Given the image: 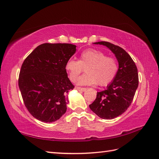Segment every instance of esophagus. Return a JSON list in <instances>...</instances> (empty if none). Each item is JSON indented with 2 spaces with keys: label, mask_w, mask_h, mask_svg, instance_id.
Wrapping results in <instances>:
<instances>
[{
  "label": "esophagus",
  "mask_w": 159,
  "mask_h": 159,
  "mask_svg": "<svg viewBox=\"0 0 159 159\" xmlns=\"http://www.w3.org/2000/svg\"><path fill=\"white\" fill-rule=\"evenodd\" d=\"M75 89L77 90H80V91H82V92H84L86 90V89H85V88H80V87H77V86L75 87Z\"/></svg>",
  "instance_id": "esophagus-1"
}]
</instances>
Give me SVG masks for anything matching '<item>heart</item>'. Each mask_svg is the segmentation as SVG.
Wrapping results in <instances>:
<instances>
[{
  "label": "heart",
  "instance_id": "b5f03b06",
  "mask_svg": "<svg viewBox=\"0 0 159 159\" xmlns=\"http://www.w3.org/2000/svg\"><path fill=\"white\" fill-rule=\"evenodd\" d=\"M118 68L115 58L107 57L104 53L93 49L83 52L79 61L70 58L65 64V69L72 82H75L85 69L86 74L77 80V84L84 86L97 84L99 86H107L115 79Z\"/></svg>",
  "mask_w": 159,
  "mask_h": 159
}]
</instances>
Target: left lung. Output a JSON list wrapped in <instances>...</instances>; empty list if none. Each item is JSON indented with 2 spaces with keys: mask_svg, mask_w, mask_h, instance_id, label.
Wrapping results in <instances>:
<instances>
[{
  "mask_svg": "<svg viewBox=\"0 0 159 159\" xmlns=\"http://www.w3.org/2000/svg\"><path fill=\"white\" fill-rule=\"evenodd\" d=\"M94 44L108 48L118 62V72L107 89L98 92L97 98L89 105L90 109L98 117L113 119L122 114L131 104L139 84L137 69L133 59L120 47L106 41Z\"/></svg>",
  "mask_w": 159,
  "mask_h": 159,
  "instance_id": "obj_1",
  "label": "left lung"
}]
</instances>
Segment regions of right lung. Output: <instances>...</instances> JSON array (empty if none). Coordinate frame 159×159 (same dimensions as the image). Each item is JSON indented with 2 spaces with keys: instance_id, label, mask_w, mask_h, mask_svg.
Wrapping results in <instances>:
<instances>
[{
  "instance_id": "1",
  "label": "right lung",
  "mask_w": 159,
  "mask_h": 159,
  "mask_svg": "<svg viewBox=\"0 0 159 159\" xmlns=\"http://www.w3.org/2000/svg\"><path fill=\"white\" fill-rule=\"evenodd\" d=\"M75 52L73 44L43 43L24 60L18 85L28 111L39 120L55 122L65 114L66 95L74 89L65 64Z\"/></svg>"
}]
</instances>
